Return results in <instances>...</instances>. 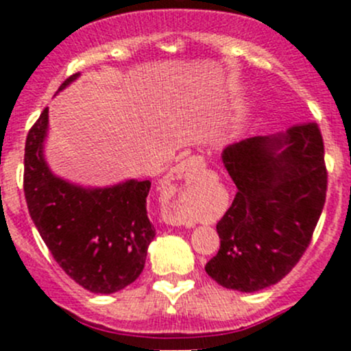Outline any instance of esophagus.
<instances>
[{
    "label": "esophagus",
    "instance_id": "esophagus-1",
    "mask_svg": "<svg viewBox=\"0 0 351 351\" xmlns=\"http://www.w3.org/2000/svg\"><path fill=\"white\" fill-rule=\"evenodd\" d=\"M200 165H202V159L197 158V156H193V158L186 159V161H183V162H180L178 166H175V168L169 171L168 180H166V189L171 190V192H173V190H176V183L182 182V180H185L186 176H189V173L192 171V169H195L197 166H200ZM169 222H175V224H176V221H173V219H169Z\"/></svg>",
    "mask_w": 351,
    "mask_h": 351
}]
</instances>
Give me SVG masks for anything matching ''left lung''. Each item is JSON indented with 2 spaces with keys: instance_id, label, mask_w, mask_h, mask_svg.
Returning a JSON list of instances; mask_svg holds the SVG:
<instances>
[{
  "instance_id": "obj_1",
  "label": "left lung",
  "mask_w": 351,
  "mask_h": 351,
  "mask_svg": "<svg viewBox=\"0 0 351 351\" xmlns=\"http://www.w3.org/2000/svg\"><path fill=\"white\" fill-rule=\"evenodd\" d=\"M236 197L221 221V247L205 265L219 285L258 292L302 258L326 202L324 144L316 122L250 137L222 153Z\"/></svg>"
}]
</instances>
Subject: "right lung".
Listing matches in <instances>:
<instances>
[{
    "label": "right lung",
    "instance_id": "obj_1",
    "mask_svg": "<svg viewBox=\"0 0 351 351\" xmlns=\"http://www.w3.org/2000/svg\"><path fill=\"white\" fill-rule=\"evenodd\" d=\"M80 74H73L64 90ZM49 108L28 130L23 192L35 228L59 267L93 293H113L143 271L156 236L146 198L151 182L127 180L108 189H83L59 178L44 159Z\"/></svg>",
    "mask_w": 351,
    "mask_h": 351
}]
</instances>
